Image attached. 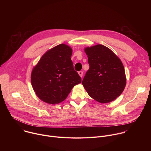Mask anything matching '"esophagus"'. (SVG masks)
<instances>
[{
  "label": "esophagus",
  "mask_w": 151,
  "mask_h": 151,
  "mask_svg": "<svg viewBox=\"0 0 151 151\" xmlns=\"http://www.w3.org/2000/svg\"><path fill=\"white\" fill-rule=\"evenodd\" d=\"M78 74H79V75L82 78V76H83V72H82V71H79V72H78Z\"/></svg>",
  "instance_id": "34e87169"
}]
</instances>
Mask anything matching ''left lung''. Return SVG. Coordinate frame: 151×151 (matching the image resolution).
Segmentation results:
<instances>
[{"label": "left lung", "mask_w": 151, "mask_h": 151, "mask_svg": "<svg viewBox=\"0 0 151 151\" xmlns=\"http://www.w3.org/2000/svg\"><path fill=\"white\" fill-rule=\"evenodd\" d=\"M84 51L90 69L83 79V87L91 97L101 103L112 101L121 95L126 85L122 63L103 45L87 47Z\"/></svg>", "instance_id": "obj_1"}]
</instances>
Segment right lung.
<instances>
[{
  "label": "right lung",
  "instance_id": "1",
  "mask_svg": "<svg viewBox=\"0 0 151 151\" xmlns=\"http://www.w3.org/2000/svg\"><path fill=\"white\" fill-rule=\"evenodd\" d=\"M72 48L60 44L47 51L32 70L31 82L36 96L49 104L65 100L81 78L73 69Z\"/></svg>",
  "mask_w": 151,
  "mask_h": 151
}]
</instances>
